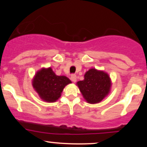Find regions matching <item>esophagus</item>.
I'll use <instances>...</instances> for the list:
<instances>
[{"label":"esophagus","mask_w":147,"mask_h":147,"mask_svg":"<svg viewBox=\"0 0 147 147\" xmlns=\"http://www.w3.org/2000/svg\"><path fill=\"white\" fill-rule=\"evenodd\" d=\"M71 80L74 82V83H75V82H77V76L75 75H72L71 76Z\"/></svg>","instance_id":"1"}]
</instances>
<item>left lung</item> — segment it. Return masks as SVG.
Here are the masks:
<instances>
[{"label": "left lung", "instance_id": "1", "mask_svg": "<svg viewBox=\"0 0 147 147\" xmlns=\"http://www.w3.org/2000/svg\"><path fill=\"white\" fill-rule=\"evenodd\" d=\"M84 77V80L79 81L77 85L88 103L97 104L110 93L112 82L107 72L92 68Z\"/></svg>", "mask_w": 147, "mask_h": 147}]
</instances>
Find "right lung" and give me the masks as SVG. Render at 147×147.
Returning a JSON list of instances; mask_svg holds the SVG:
<instances>
[{
    "label": "right lung",
    "mask_w": 147,
    "mask_h": 147,
    "mask_svg": "<svg viewBox=\"0 0 147 147\" xmlns=\"http://www.w3.org/2000/svg\"><path fill=\"white\" fill-rule=\"evenodd\" d=\"M32 86L42 100L55 102L61 95L63 88L72 82L65 76H58L52 68H42L32 79Z\"/></svg>",
    "instance_id": "1"
}]
</instances>
